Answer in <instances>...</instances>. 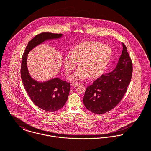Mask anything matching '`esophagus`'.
I'll return each instance as SVG.
<instances>
[{
    "label": "esophagus",
    "instance_id": "1",
    "mask_svg": "<svg viewBox=\"0 0 151 151\" xmlns=\"http://www.w3.org/2000/svg\"><path fill=\"white\" fill-rule=\"evenodd\" d=\"M79 85L78 83H71V86H78Z\"/></svg>",
    "mask_w": 151,
    "mask_h": 151
}]
</instances>
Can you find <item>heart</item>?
I'll use <instances>...</instances> for the list:
<instances>
[{
	"label": "heart",
	"mask_w": 151,
	"mask_h": 151,
	"mask_svg": "<svg viewBox=\"0 0 151 151\" xmlns=\"http://www.w3.org/2000/svg\"><path fill=\"white\" fill-rule=\"evenodd\" d=\"M111 52L106 45L93 41H86L74 47L72 55L65 56L64 68L66 74L74 69L78 62L79 67L70 76L73 81H81L99 75L110 61Z\"/></svg>",
	"instance_id": "b5f03b06"
}]
</instances>
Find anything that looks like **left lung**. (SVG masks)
<instances>
[{
    "label": "left lung",
    "instance_id": "8db88e82",
    "mask_svg": "<svg viewBox=\"0 0 151 151\" xmlns=\"http://www.w3.org/2000/svg\"><path fill=\"white\" fill-rule=\"evenodd\" d=\"M122 45V55L114 70L101 75L86 90L84 104L93 113L104 114L115 108L127 91L132 63L126 45Z\"/></svg>",
    "mask_w": 151,
    "mask_h": 151
}]
</instances>
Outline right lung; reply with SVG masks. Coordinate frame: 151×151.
Listing matches in <instances>:
<instances>
[{"instance_id": "obj_1", "label": "right lung", "mask_w": 151, "mask_h": 151, "mask_svg": "<svg viewBox=\"0 0 151 151\" xmlns=\"http://www.w3.org/2000/svg\"><path fill=\"white\" fill-rule=\"evenodd\" d=\"M62 36V34L50 32L37 35L28 43L22 58L21 78L25 89L35 105L50 112L63 107L68 97L70 84L58 77L44 82L35 80L29 73L27 60L28 53L33 48L46 41L59 39Z\"/></svg>"}]
</instances>
